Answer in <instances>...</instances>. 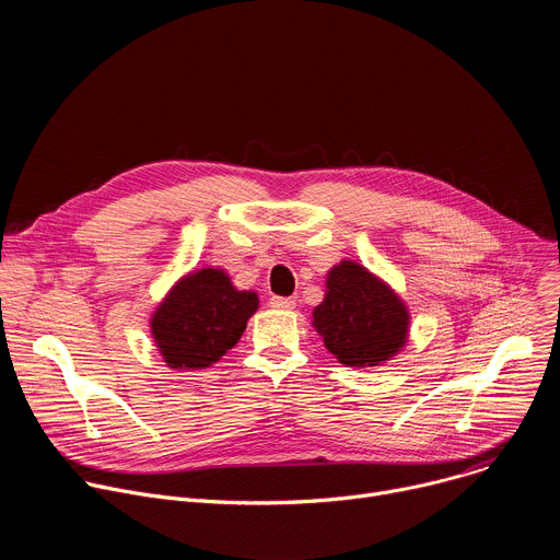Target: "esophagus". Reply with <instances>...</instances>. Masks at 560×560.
<instances>
[{"instance_id":"esophagus-1","label":"esophagus","mask_w":560,"mask_h":560,"mask_svg":"<svg viewBox=\"0 0 560 560\" xmlns=\"http://www.w3.org/2000/svg\"><path fill=\"white\" fill-rule=\"evenodd\" d=\"M270 305L277 310H292L296 305V301L292 296H272Z\"/></svg>"}]
</instances>
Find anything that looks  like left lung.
<instances>
[{
  "instance_id": "8db88e82",
  "label": "left lung",
  "mask_w": 560,
  "mask_h": 560,
  "mask_svg": "<svg viewBox=\"0 0 560 560\" xmlns=\"http://www.w3.org/2000/svg\"><path fill=\"white\" fill-rule=\"evenodd\" d=\"M410 318L406 301L387 281L343 259L326 275V294L312 310V328L339 363L372 368L408 346Z\"/></svg>"
}]
</instances>
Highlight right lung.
<instances>
[{
    "label": "right lung",
    "mask_w": 560,
    "mask_h": 560,
    "mask_svg": "<svg viewBox=\"0 0 560 560\" xmlns=\"http://www.w3.org/2000/svg\"><path fill=\"white\" fill-rule=\"evenodd\" d=\"M259 294L238 290L223 268L186 272L150 314V337L171 370L192 372L217 363L242 339Z\"/></svg>",
    "instance_id": "obj_1"
}]
</instances>
